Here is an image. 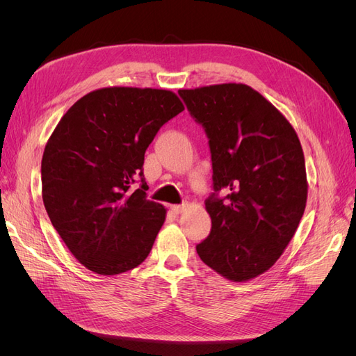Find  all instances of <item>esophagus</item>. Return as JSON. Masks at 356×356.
I'll return each mask as SVG.
<instances>
[{
  "mask_svg": "<svg viewBox=\"0 0 356 356\" xmlns=\"http://www.w3.org/2000/svg\"><path fill=\"white\" fill-rule=\"evenodd\" d=\"M184 209H186V204H172V207H170V211L177 213V215L181 213Z\"/></svg>",
  "mask_w": 356,
  "mask_h": 356,
  "instance_id": "obj_1",
  "label": "esophagus"
}]
</instances>
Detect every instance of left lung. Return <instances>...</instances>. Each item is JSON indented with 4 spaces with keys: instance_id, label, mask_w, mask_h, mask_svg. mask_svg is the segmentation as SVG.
Segmentation results:
<instances>
[{
    "instance_id": "1",
    "label": "left lung",
    "mask_w": 356,
    "mask_h": 356,
    "mask_svg": "<svg viewBox=\"0 0 356 356\" xmlns=\"http://www.w3.org/2000/svg\"><path fill=\"white\" fill-rule=\"evenodd\" d=\"M209 138L214 193L200 260L232 282L267 272L294 238L306 208L305 154L294 127L243 83L178 90Z\"/></svg>"
}]
</instances>
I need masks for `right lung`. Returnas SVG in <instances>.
<instances>
[{"label": "right lung", "instance_id": "right-lung-1", "mask_svg": "<svg viewBox=\"0 0 356 356\" xmlns=\"http://www.w3.org/2000/svg\"><path fill=\"white\" fill-rule=\"evenodd\" d=\"M184 111L172 90L96 89L62 115L41 160V195L71 254L89 270L114 276L138 267L166 220L148 200L144 154L159 129ZM141 177L136 191L131 184Z\"/></svg>", "mask_w": 356, "mask_h": 356}]
</instances>
